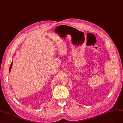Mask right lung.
Returning <instances> with one entry per match:
<instances>
[{"label": "right lung", "mask_w": 123, "mask_h": 123, "mask_svg": "<svg viewBox=\"0 0 123 123\" xmlns=\"http://www.w3.org/2000/svg\"><path fill=\"white\" fill-rule=\"evenodd\" d=\"M12 62L11 64V66H10V70H9V72H10V71H11V69L12 67Z\"/></svg>", "instance_id": "obj_1"}]
</instances>
